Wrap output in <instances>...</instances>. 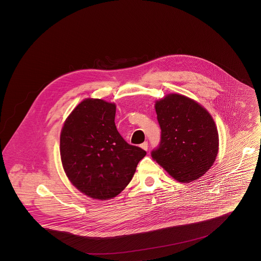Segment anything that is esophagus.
Segmentation results:
<instances>
[{
  "label": "esophagus",
  "instance_id": "obj_1",
  "mask_svg": "<svg viewBox=\"0 0 261 261\" xmlns=\"http://www.w3.org/2000/svg\"><path fill=\"white\" fill-rule=\"evenodd\" d=\"M141 148L143 149H145V150H148V148H149V144H148V142H144L143 144H141V146H140Z\"/></svg>",
  "mask_w": 261,
  "mask_h": 261
}]
</instances>
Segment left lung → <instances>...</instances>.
<instances>
[{
	"instance_id": "left-lung-1",
	"label": "left lung",
	"mask_w": 261,
	"mask_h": 261,
	"mask_svg": "<svg viewBox=\"0 0 261 261\" xmlns=\"http://www.w3.org/2000/svg\"><path fill=\"white\" fill-rule=\"evenodd\" d=\"M155 112L162 135L151 158L178 182L199 179L218 152V132L210 112L179 94L156 100Z\"/></svg>"
}]
</instances>
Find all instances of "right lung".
Segmentation results:
<instances>
[{"label":"right lung","mask_w":261,"mask_h":261,"mask_svg":"<svg viewBox=\"0 0 261 261\" xmlns=\"http://www.w3.org/2000/svg\"><path fill=\"white\" fill-rule=\"evenodd\" d=\"M116 107L99 99L81 101L61 133V159L73 186L93 199H112L129 184L146 150L129 145L114 123Z\"/></svg>","instance_id":"add662e5"}]
</instances>
